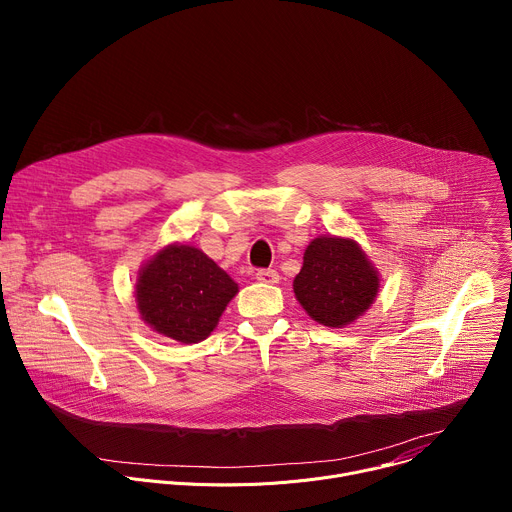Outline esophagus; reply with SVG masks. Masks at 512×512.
Here are the masks:
<instances>
[{
  "instance_id": "esophagus-1",
  "label": "esophagus",
  "mask_w": 512,
  "mask_h": 512,
  "mask_svg": "<svg viewBox=\"0 0 512 512\" xmlns=\"http://www.w3.org/2000/svg\"><path fill=\"white\" fill-rule=\"evenodd\" d=\"M255 277H257V281H261V283H279V273L275 271V269H261V271H257L255 273Z\"/></svg>"
}]
</instances>
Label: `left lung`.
Segmentation results:
<instances>
[{
    "instance_id": "obj_1",
    "label": "left lung",
    "mask_w": 512,
    "mask_h": 512,
    "mask_svg": "<svg viewBox=\"0 0 512 512\" xmlns=\"http://www.w3.org/2000/svg\"><path fill=\"white\" fill-rule=\"evenodd\" d=\"M381 277L362 247L348 237L320 235L310 241L294 294L322 326L344 328L364 316L379 296Z\"/></svg>"
}]
</instances>
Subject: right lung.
Returning a JSON list of instances; mask_svg holds the SVG:
<instances>
[{
    "instance_id": "add662e5",
    "label": "right lung",
    "mask_w": 512,
    "mask_h": 512,
    "mask_svg": "<svg viewBox=\"0 0 512 512\" xmlns=\"http://www.w3.org/2000/svg\"><path fill=\"white\" fill-rule=\"evenodd\" d=\"M239 294L233 277L190 243L162 247L135 281V306L154 332L182 344L210 336Z\"/></svg>"
}]
</instances>
